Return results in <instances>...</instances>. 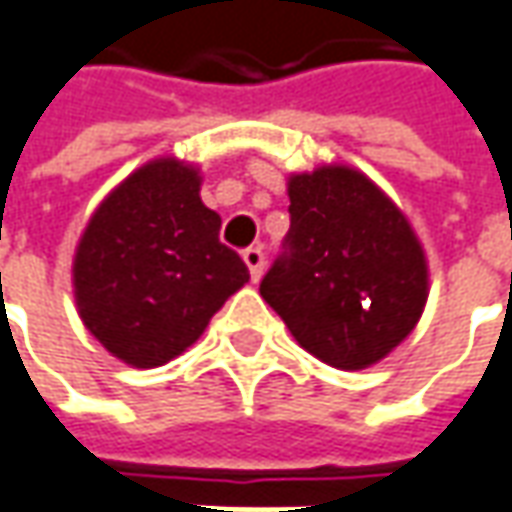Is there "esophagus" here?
<instances>
[{
    "label": "esophagus",
    "mask_w": 512,
    "mask_h": 512,
    "mask_svg": "<svg viewBox=\"0 0 512 512\" xmlns=\"http://www.w3.org/2000/svg\"><path fill=\"white\" fill-rule=\"evenodd\" d=\"M243 260H246V266H249V275H252V280H260V275H263V266H266L263 249H260V246H249V249L243 252Z\"/></svg>",
    "instance_id": "obj_1"
}]
</instances>
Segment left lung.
<instances>
[{
	"label": "left lung",
	"mask_w": 512,
	"mask_h": 512,
	"mask_svg": "<svg viewBox=\"0 0 512 512\" xmlns=\"http://www.w3.org/2000/svg\"><path fill=\"white\" fill-rule=\"evenodd\" d=\"M260 295L306 352L338 369L381 361L427 303V260L407 217L361 171L289 180V232Z\"/></svg>",
	"instance_id": "obj_1"
}]
</instances>
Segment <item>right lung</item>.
Wrapping results in <instances>:
<instances>
[{"mask_svg": "<svg viewBox=\"0 0 512 512\" xmlns=\"http://www.w3.org/2000/svg\"><path fill=\"white\" fill-rule=\"evenodd\" d=\"M246 280V263L220 243V214L200 200L197 171L177 160H154L111 191L74 260L85 326L140 369L194 344Z\"/></svg>", "mask_w": 512, "mask_h": 512, "instance_id": "obj_1", "label": "right lung"}]
</instances>
